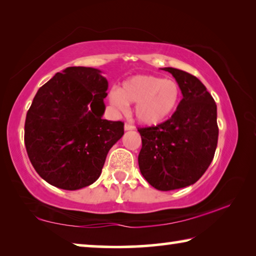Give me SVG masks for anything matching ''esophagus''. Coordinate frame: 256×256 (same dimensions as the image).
Instances as JSON below:
<instances>
[{"label": "esophagus", "mask_w": 256, "mask_h": 256, "mask_svg": "<svg viewBox=\"0 0 256 256\" xmlns=\"http://www.w3.org/2000/svg\"><path fill=\"white\" fill-rule=\"evenodd\" d=\"M124 130L125 131H133L134 130V126L132 124H130V123H125V125H124Z\"/></svg>", "instance_id": "1"}]
</instances>
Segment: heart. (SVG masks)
Listing matches in <instances>:
<instances>
[{
  "instance_id": "1",
  "label": "heart",
  "mask_w": 256,
  "mask_h": 256,
  "mask_svg": "<svg viewBox=\"0 0 256 256\" xmlns=\"http://www.w3.org/2000/svg\"><path fill=\"white\" fill-rule=\"evenodd\" d=\"M180 96V86L176 81L142 74L128 78L118 89L110 90L108 98L120 112L126 110L128 104H136V120L144 125H157L176 110Z\"/></svg>"
}]
</instances>
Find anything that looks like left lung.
<instances>
[{"mask_svg":"<svg viewBox=\"0 0 256 256\" xmlns=\"http://www.w3.org/2000/svg\"><path fill=\"white\" fill-rule=\"evenodd\" d=\"M180 86L183 99L170 120L140 128L142 148L138 167L146 182L159 190L196 183L214 159L218 144L216 105L204 84L190 73L164 68Z\"/></svg>","mask_w":256,"mask_h":256,"instance_id":"1","label":"left lung"}]
</instances>
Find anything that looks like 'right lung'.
Masks as SVG:
<instances>
[{"label":"right lung","mask_w":256,"mask_h":256,"mask_svg":"<svg viewBox=\"0 0 256 256\" xmlns=\"http://www.w3.org/2000/svg\"><path fill=\"white\" fill-rule=\"evenodd\" d=\"M108 82L94 68L71 66L40 86L27 112L24 144L42 180L74 190L94 183L124 123L102 120Z\"/></svg>","instance_id":"obj_1"}]
</instances>
